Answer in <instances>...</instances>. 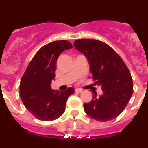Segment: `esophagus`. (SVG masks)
Returning <instances> with one entry per match:
<instances>
[{"label":"esophagus","mask_w":148,"mask_h":148,"mask_svg":"<svg viewBox=\"0 0 148 148\" xmlns=\"http://www.w3.org/2000/svg\"><path fill=\"white\" fill-rule=\"evenodd\" d=\"M75 92H78V93H80V92H82V90H81V89L77 88V89H75Z\"/></svg>","instance_id":"esophagus-1"}]
</instances>
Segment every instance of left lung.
I'll return each instance as SVG.
<instances>
[{"label":"left lung","instance_id":"left-lung-1","mask_svg":"<svg viewBox=\"0 0 148 148\" xmlns=\"http://www.w3.org/2000/svg\"><path fill=\"white\" fill-rule=\"evenodd\" d=\"M75 47L87 57L92 78L103 94L84 104L85 113L93 119L108 121L125 110L133 92V80L127 66L116 51L101 40L78 39Z\"/></svg>","mask_w":148,"mask_h":148}]
</instances>
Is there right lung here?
Segmentation results:
<instances>
[{
	"instance_id": "add662e5",
	"label": "right lung",
	"mask_w": 148,
	"mask_h": 148,
	"mask_svg": "<svg viewBox=\"0 0 148 148\" xmlns=\"http://www.w3.org/2000/svg\"><path fill=\"white\" fill-rule=\"evenodd\" d=\"M72 47L71 43L65 40L46 44L34 56L22 76L21 98L26 108L38 119L49 121L59 118L65 111L68 97L74 93L73 87L62 92L51 88L58 56Z\"/></svg>"
}]
</instances>
